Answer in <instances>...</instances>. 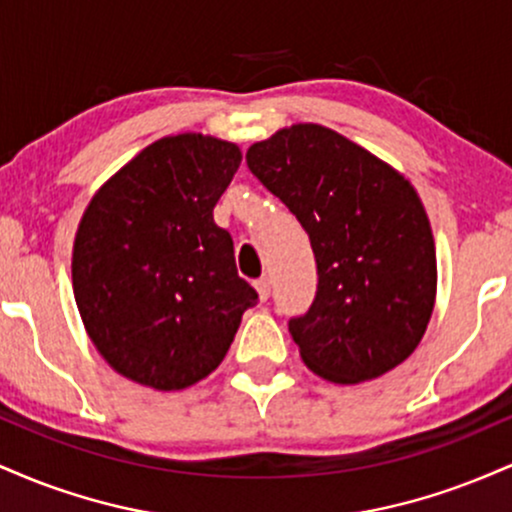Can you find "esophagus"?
<instances>
[{"label": "esophagus", "instance_id": "34e87169", "mask_svg": "<svg viewBox=\"0 0 512 512\" xmlns=\"http://www.w3.org/2000/svg\"><path fill=\"white\" fill-rule=\"evenodd\" d=\"M255 291H257V296H260V301H267L269 291H272V284H269L267 276H264V279H257L255 281Z\"/></svg>", "mask_w": 512, "mask_h": 512}]
</instances>
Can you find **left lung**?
Listing matches in <instances>:
<instances>
[{
	"label": "left lung",
	"mask_w": 512,
	"mask_h": 512,
	"mask_svg": "<svg viewBox=\"0 0 512 512\" xmlns=\"http://www.w3.org/2000/svg\"><path fill=\"white\" fill-rule=\"evenodd\" d=\"M245 161L313 245L317 296L289 322L305 366L330 383L356 385L407 361L438 289L431 221L414 185L315 122L255 142Z\"/></svg>",
	"instance_id": "obj_1"
}]
</instances>
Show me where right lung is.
<instances>
[{"label":"right lung","mask_w":512,"mask_h":512,"mask_svg":"<svg viewBox=\"0 0 512 512\" xmlns=\"http://www.w3.org/2000/svg\"><path fill=\"white\" fill-rule=\"evenodd\" d=\"M243 161L202 132L156 139L81 216L72 286L84 330L122 378L185 390L219 368L257 293L240 279L214 207Z\"/></svg>","instance_id":"obj_1"}]
</instances>
